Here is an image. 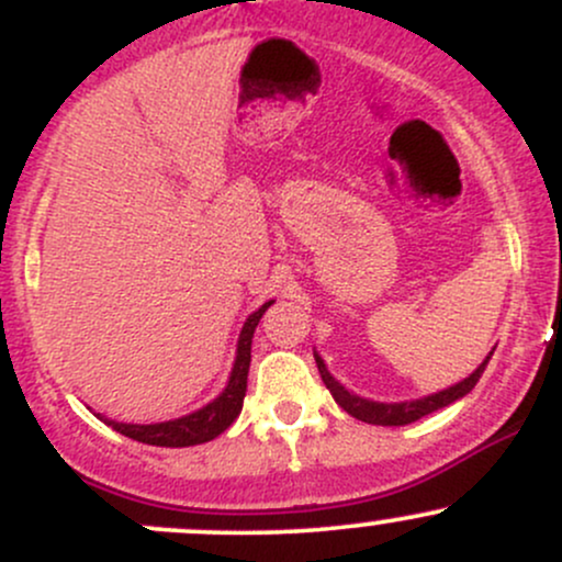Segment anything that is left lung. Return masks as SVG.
Masks as SVG:
<instances>
[{
  "label": "left lung",
  "instance_id": "left-lung-1",
  "mask_svg": "<svg viewBox=\"0 0 562 562\" xmlns=\"http://www.w3.org/2000/svg\"><path fill=\"white\" fill-rule=\"evenodd\" d=\"M494 351H488V357L483 359L479 364V370L473 372V375L460 380L457 385H451L447 391H438V393H430V396H423V398H415V402H398V404H383V402H370V398H362V396H353L351 391H346L344 385L335 380L330 372H327L325 362H322L319 353H314V359H317V367H319V375L325 380V385L330 389L333 398L338 402V406H344L351 417H357V420L362 423H372V425H409L415 420H420V417L430 415V412L436 409H443V406L454 404L457 398L468 396L470 391L475 389V383H479L483 370H486L488 359H492Z\"/></svg>",
  "mask_w": 562,
  "mask_h": 562
}]
</instances>
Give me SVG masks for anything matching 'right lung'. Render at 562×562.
I'll list each match as a JSON object with an SVG mask.
<instances>
[{
	"label": "right lung",
	"mask_w": 562,
	"mask_h": 562,
	"mask_svg": "<svg viewBox=\"0 0 562 562\" xmlns=\"http://www.w3.org/2000/svg\"><path fill=\"white\" fill-rule=\"evenodd\" d=\"M272 303L274 301H267L259 312H254L248 319H245L240 340H237V357H235V364H232L227 389L218 393L214 402L205 404L203 409L179 417V420L156 423V425H128V423L108 420V417L102 415L97 417H100L102 423L111 425L113 430H119V434L134 438V441L150 443V447H195V443H205L211 441V438H216L218 434H224V430L237 420V415H240L243 409L245 389H248L250 344H254L256 325H259L263 312H267Z\"/></svg>",
	"instance_id": "obj_1"
}]
</instances>
